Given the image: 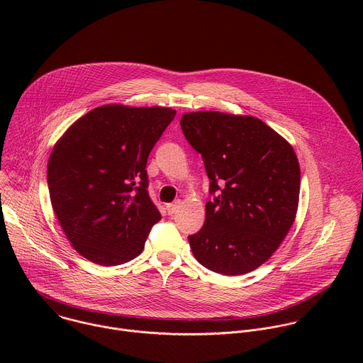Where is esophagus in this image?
<instances>
[{
	"mask_svg": "<svg viewBox=\"0 0 363 363\" xmlns=\"http://www.w3.org/2000/svg\"><path fill=\"white\" fill-rule=\"evenodd\" d=\"M179 205H181V202H179V201H175V202H172V203H168V205H167V211H168V214H169V216L175 214V213L178 211V208H179Z\"/></svg>",
	"mask_w": 363,
	"mask_h": 363,
	"instance_id": "esophagus-1",
	"label": "esophagus"
}]
</instances>
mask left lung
Returning <instances> with one entry per match:
<instances>
[{
  "label": "left lung",
  "instance_id": "8db88e82",
  "mask_svg": "<svg viewBox=\"0 0 363 363\" xmlns=\"http://www.w3.org/2000/svg\"><path fill=\"white\" fill-rule=\"evenodd\" d=\"M201 153L211 199L205 223L188 241L203 267L224 276L266 263L294 223L300 167L293 147L252 116L195 112L181 118Z\"/></svg>",
  "mask_w": 363,
  "mask_h": 363
}]
</instances>
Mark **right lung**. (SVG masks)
I'll use <instances>...</instances> for the list:
<instances>
[{
	"instance_id": "add662e5",
	"label": "right lung",
	"mask_w": 363,
	"mask_h": 363,
	"mask_svg": "<svg viewBox=\"0 0 363 363\" xmlns=\"http://www.w3.org/2000/svg\"><path fill=\"white\" fill-rule=\"evenodd\" d=\"M174 118L169 108L106 105L76 121L56 143L47 167L51 205L87 260L119 266L142 252L161 220L147 192L146 162Z\"/></svg>"
}]
</instances>
